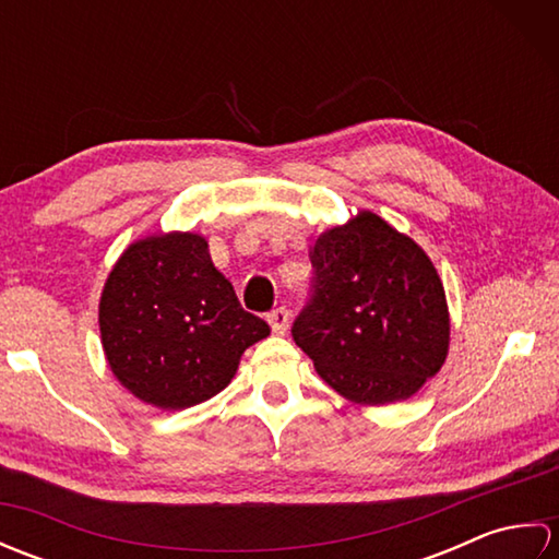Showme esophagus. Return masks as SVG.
I'll list each match as a JSON object with an SVG mask.
<instances>
[{"mask_svg":"<svg viewBox=\"0 0 559 559\" xmlns=\"http://www.w3.org/2000/svg\"><path fill=\"white\" fill-rule=\"evenodd\" d=\"M269 324L273 329V334H286L288 324H290V310L288 307H278V310H273L266 314Z\"/></svg>","mask_w":559,"mask_h":559,"instance_id":"1","label":"esophagus"}]
</instances>
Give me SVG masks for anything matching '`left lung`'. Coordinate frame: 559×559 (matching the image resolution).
Returning a JSON list of instances; mask_svg holds the SVG:
<instances>
[{
    "label": "left lung",
    "mask_w": 559,
    "mask_h": 559,
    "mask_svg": "<svg viewBox=\"0 0 559 559\" xmlns=\"http://www.w3.org/2000/svg\"><path fill=\"white\" fill-rule=\"evenodd\" d=\"M314 293L293 338L343 399L386 406L418 394L449 353L442 278L425 249L372 211L317 237Z\"/></svg>",
    "instance_id": "obj_1"
}]
</instances>
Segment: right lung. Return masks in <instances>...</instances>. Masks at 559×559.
<instances>
[{
	"label": "right lung",
	"mask_w": 559,
	"mask_h": 559,
	"mask_svg": "<svg viewBox=\"0 0 559 559\" xmlns=\"http://www.w3.org/2000/svg\"><path fill=\"white\" fill-rule=\"evenodd\" d=\"M100 343L129 394L163 411L209 401L242 353L271 334L242 310L199 233H158L115 261L98 305Z\"/></svg>",
	"instance_id": "1"
}]
</instances>
